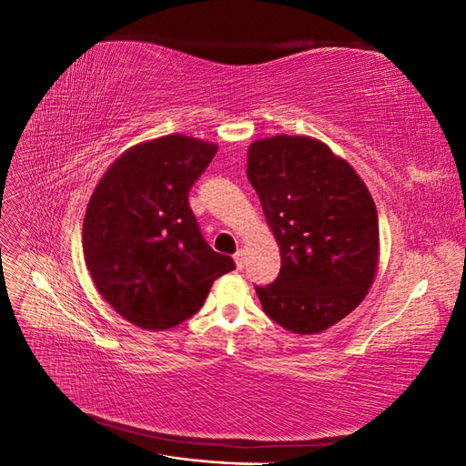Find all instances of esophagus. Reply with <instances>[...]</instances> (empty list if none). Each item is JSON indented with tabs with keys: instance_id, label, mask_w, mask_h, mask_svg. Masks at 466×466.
I'll use <instances>...</instances> for the list:
<instances>
[{
	"instance_id": "1",
	"label": "esophagus",
	"mask_w": 466,
	"mask_h": 466,
	"mask_svg": "<svg viewBox=\"0 0 466 466\" xmlns=\"http://www.w3.org/2000/svg\"><path fill=\"white\" fill-rule=\"evenodd\" d=\"M235 266H237V270H243L245 268V250L243 248H238L237 252H235Z\"/></svg>"
}]
</instances>
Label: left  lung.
Listing matches in <instances>:
<instances>
[{
  "mask_svg": "<svg viewBox=\"0 0 466 466\" xmlns=\"http://www.w3.org/2000/svg\"><path fill=\"white\" fill-rule=\"evenodd\" d=\"M247 177L279 245L281 268L257 286L264 313L317 334L365 299L379 266L377 208L346 159L311 136H272L248 147Z\"/></svg>",
  "mask_w": 466,
  "mask_h": 466,
  "instance_id": "1",
  "label": "left lung"
}]
</instances>
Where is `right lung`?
Here are the masks:
<instances>
[{
  "instance_id": "add662e5",
  "label": "right lung",
  "mask_w": 466,
  "mask_h": 466,
  "mask_svg": "<svg viewBox=\"0 0 466 466\" xmlns=\"http://www.w3.org/2000/svg\"><path fill=\"white\" fill-rule=\"evenodd\" d=\"M218 151L180 134L124 151L95 187L83 219V255L96 291L146 330H167L204 305L214 281L235 270L211 248L188 192Z\"/></svg>"
}]
</instances>
